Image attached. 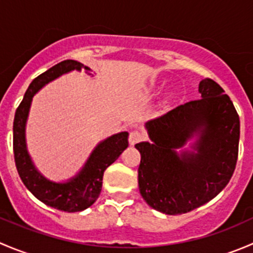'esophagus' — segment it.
<instances>
[{
    "instance_id": "obj_1",
    "label": "esophagus",
    "mask_w": 253,
    "mask_h": 253,
    "mask_svg": "<svg viewBox=\"0 0 253 253\" xmlns=\"http://www.w3.org/2000/svg\"><path fill=\"white\" fill-rule=\"evenodd\" d=\"M143 133H141V132L139 131H132L131 133H129V136H128V141H129V144L131 145H134L136 144V143H138V142H141L142 139H143Z\"/></svg>"
}]
</instances>
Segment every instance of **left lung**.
<instances>
[{
    "mask_svg": "<svg viewBox=\"0 0 253 253\" xmlns=\"http://www.w3.org/2000/svg\"><path fill=\"white\" fill-rule=\"evenodd\" d=\"M201 99L178 105L147 122L153 143L141 153L138 186L143 200L169 215L187 213L213 200L230 181L239 153L240 119L233 101L211 78L201 81ZM195 135L193 151L178 155Z\"/></svg>",
    "mask_w": 253,
    "mask_h": 253,
    "instance_id": "left-lung-1",
    "label": "left lung"
}]
</instances>
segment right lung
Here are the masks:
<instances>
[{"instance_id": "right-lung-1", "label": "right lung", "mask_w": 253, "mask_h": 253, "mask_svg": "<svg viewBox=\"0 0 253 253\" xmlns=\"http://www.w3.org/2000/svg\"><path fill=\"white\" fill-rule=\"evenodd\" d=\"M82 68L90 71V68L78 61L66 60L38 76L25 91L13 122L14 162L23 183L42 203L67 213L84 211L98 200L103 186L104 171L128 147V132H120L104 139L94 148L81 171L67 182L47 180L33 164L25 142V124L33 96L48 82L71 71H81Z\"/></svg>"}]
</instances>
